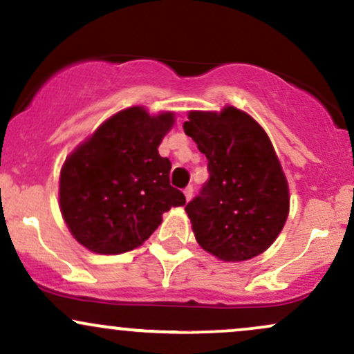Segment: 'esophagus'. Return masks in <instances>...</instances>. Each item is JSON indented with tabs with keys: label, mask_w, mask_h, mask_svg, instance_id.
I'll return each instance as SVG.
<instances>
[{
	"label": "esophagus",
	"mask_w": 354,
	"mask_h": 354,
	"mask_svg": "<svg viewBox=\"0 0 354 354\" xmlns=\"http://www.w3.org/2000/svg\"><path fill=\"white\" fill-rule=\"evenodd\" d=\"M183 193H185L186 201H189L191 198H193V186H186V188H185V191H183Z\"/></svg>",
	"instance_id": "obj_1"
}]
</instances>
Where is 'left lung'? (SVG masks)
<instances>
[{
	"instance_id": "1",
	"label": "left lung",
	"mask_w": 354,
	"mask_h": 354,
	"mask_svg": "<svg viewBox=\"0 0 354 354\" xmlns=\"http://www.w3.org/2000/svg\"><path fill=\"white\" fill-rule=\"evenodd\" d=\"M183 129L208 160L209 180L185 208L196 241L223 261L261 254L290 211L286 176L265 129L234 106L189 111Z\"/></svg>"
}]
</instances>
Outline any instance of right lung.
Returning <instances> with one entry per match:
<instances>
[{
	"label": "right lung",
	"instance_id": "obj_1",
	"mask_svg": "<svg viewBox=\"0 0 354 354\" xmlns=\"http://www.w3.org/2000/svg\"><path fill=\"white\" fill-rule=\"evenodd\" d=\"M173 123V113L123 109L66 158L59 209L80 245L100 254L131 251L151 236L163 213L185 205V194L169 185L171 161L158 153Z\"/></svg>",
	"mask_w": 354,
	"mask_h": 354
}]
</instances>
